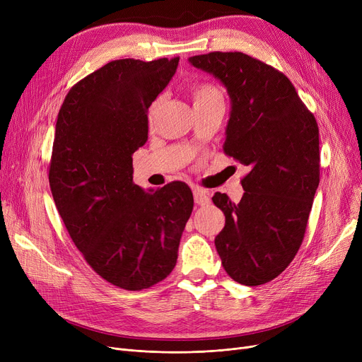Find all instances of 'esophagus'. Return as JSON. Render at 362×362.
I'll list each match as a JSON object with an SVG mask.
<instances>
[{
    "label": "esophagus",
    "instance_id": "34e87169",
    "mask_svg": "<svg viewBox=\"0 0 362 362\" xmlns=\"http://www.w3.org/2000/svg\"><path fill=\"white\" fill-rule=\"evenodd\" d=\"M194 199L197 205H206L210 204V198H208L206 192L199 187H194Z\"/></svg>",
    "mask_w": 362,
    "mask_h": 362
}]
</instances>
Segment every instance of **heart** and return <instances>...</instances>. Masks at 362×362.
I'll list each match as a JSON object with an SVG mask.
<instances>
[{
	"instance_id": "b5f03b06",
	"label": "heart",
	"mask_w": 362,
	"mask_h": 362,
	"mask_svg": "<svg viewBox=\"0 0 362 362\" xmlns=\"http://www.w3.org/2000/svg\"><path fill=\"white\" fill-rule=\"evenodd\" d=\"M191 97L195 105H205L211 103H223V95L221 90L213 85L211 82H198L192 85L191 88ZM158 108V101H154L151 104L148 110V119L149 122L156 117V112Z\"/></svg>"
}]
</instances>
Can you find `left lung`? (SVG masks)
<instances>
[{"label":"left lung","mask_w":362,"mask_h":362,"mask_svg":"<svg viewBox=\"0 0 362 362\" xmlns=\"http://www.w3.org/2000/svg\"><path fill=\"white\" fill-rule=\"evenodd\" d=\"M232 100L223 151L250 167L235 204L217 192L226 216L216 236L221 264L245 286L269 283L286 270L305 236L320 183L318 124L286 74L239 51L194 55Z\"/></svg>","instance_id":"8db88e82"}]
</instances>
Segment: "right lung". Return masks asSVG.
Masks as SVG:
<instances>
[{
  "mask_svg": "<svg viewBox=\"0 0 362 362\" xmlns=\"http://www.w3.org/2000/svg\"><path fill=\"white\" fill-rule=\"evenodd\" d=\"M177 64L179 57L110 62L70 88L55 124L48 179L57 210L90 269L126 291L148 289L173 272L194 210L183 182L152 194L133 183L148 108Z\"/></svg>",
  "mask_w": 362,
  "mask_h": 362,
  "instance_id": "add662e5",
  "label": "right lung"
}]
</instances>
